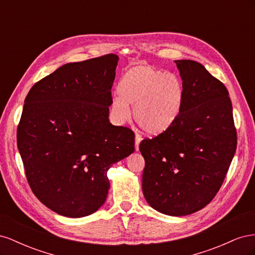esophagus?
Masks as SVG:
<instances>
[{"mask_svg":"<svg viewBox=\"0 0 255 255\" xmlns=\"http://www.w3.org/2000/svg\"><path fill=\"white\" fill-rule=\"evenodd\" d=\"M141 139H142L141 135H139V134H136L135 135V150L136 151L139 150V143H140Z\"/></svg>","mask_w":255,"mask_h":255,"instance_id":"obj_1","label":"esophagus"}]
</instances>
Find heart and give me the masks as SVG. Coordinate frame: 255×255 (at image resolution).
I'll list each match as a JSON object with an SVG mask.
<instances>
[{
    "mask_svg": "<svg viewBox=\"0 0 255 255\" xmlns=\"http://www.w3.org/2000/svg\"><path fill=\"white\" fill-rule=\"evenodd\" d=\"M120 96L112 101V113L119 123L130 115L128 105H134V118L149 135H159L170 128L183 110L185 90L175 74L166 73L150 65L129 68L118 85Z\"/></svg>",
    "mask_w": 255,
    "mask_h": 255,
    "instance_id": "1",
    "label": "heart"
}]
</instances>
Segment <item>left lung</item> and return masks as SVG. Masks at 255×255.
Here are the masks:
<instances>
[{
    "instance_id": "obj_1",
    "label": "left lung",
    "mask_w": 255,
    "mask_h": 255,
    "mask_svg": "<svg viewBox=\"0 0 255 255\" xmlns=\"http://www.w3.org/2000/svg\"><path fill=\"white\" fill-rule=\"evenodd\" d=\"M183 81L184 105L166 132L145 138L143 196L169 216L196 213L220 189L236 151L237 133L229 91L195 60H174Z\"/></svg>"
}]
</instances>
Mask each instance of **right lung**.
<instances>
[{"mask_svg":"<svg viewBox=\"0 0 255 255\" xmlns=\"http://www.w3.org/2000/svg\"><path fill=\"white\" fill-rule=\"evenodd\" d=\"M118 55L66 64L37 82L25 98L17 143L30 189L61 216L101 207L107 170L135 150L128 128L109 120Z\"/></svg>","mask_w":255,"mask_h":255,"instance_id":"obj_1","label":"right lung"}]
</instances>
